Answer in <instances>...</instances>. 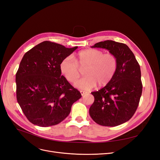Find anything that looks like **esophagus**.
<instances>
[{
	"label": "esophagus",
	"mask_w": 160,
	"mask_h": 160,
	"mask_svg": "<svg viewBox=\"0 0 160 160\" xmlns=\"http://www.w3.org/2000/svg\"><path fill=\"white\" fill-rule=\"evenodd\" d=\"M80 92H81V94L82 96H83L84 95H85L87 93H88V92L85 91H80Z\"/></svg>",
	"instance_id": "esophagus-1"
}]
</instances>
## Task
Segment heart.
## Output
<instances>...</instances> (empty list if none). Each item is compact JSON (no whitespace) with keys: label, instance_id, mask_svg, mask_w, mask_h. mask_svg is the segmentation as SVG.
<instances>
[{"label":"heart","instance_id":"obj_1","mask_svg":"<svg viewBox=\"0 0 160 160\" xmlns=\"http://www.w3.org/2000/svg\"><path fill=\"white\" fill-rule=\"evenodd\" d=\"M118 66V58L113 53L88 49L80 51L76 59L72 55L65 58L61 62L60 69L67 81L74 83L82 73V69H85L87 75L75 85L81 89L89 90L97 83L99 86L108 84L113 78Z\"/></svg>","mask_w":160,"mask_h":160}]
</instances>
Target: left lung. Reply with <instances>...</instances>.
Instances as JSON below:
<instances>
[{
	"label": "left lung",
	"instance_id": "obj_1",
	"mask_svg": "<svg viewBox=\"0 0 160 160\" xmlns=\"http://www.w3.org/2000/svg\"><path fill=\"white\" fill-rule=\"evenodd\" d=\"M91 47L108 49L117 57L118 66L112 80L103 88L91 93L95 100L89 115L99 125L117 126L132 118L138 107L143 88L140 67L124 43L108 40Z\"/></svg>",
	"mask_w": 160,
	"mask_h": 160
}]
</instances>
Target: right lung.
Segmentation results:
<instances>
[{
	"label": "right lung",
	"mask_w": 160,
	"mask_h": 160,
	"mask_svg": "<svg viewBox=\"0 0 160 160\" xmlns=\"http://www.w3.org/2000/svg\"><path fill=\"white\" fill-rule=\"evenodd\" d=\"M77 49L47 41L24 55L16 73L17 99L31 123L40 127L59 123L81 98L60 69L61 61Z\"/></svg>",
	"instance_id": "1"
}]
</instances>
